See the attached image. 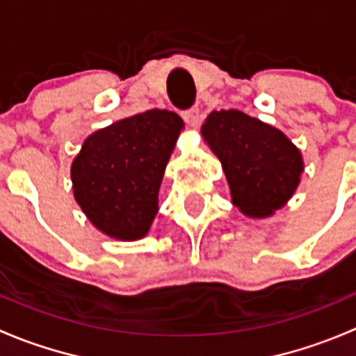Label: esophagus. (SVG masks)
<instances>
[{
	"instance_id": "34e87169",
	"label": "esophagus",
	"mask_w": 356,
	"mask_h": 356,
	"mask_svg": "<svg viewBox=\"0 0 356 356\" xmlns=\"http://www.w3.org/2000/svg\"><path fill=\"white\" fill-rule=\"evenodd\" d=\"M182 117H184V120L188 122L189 127H198V122H200V108L198 106H193V108L182 111Z\"/></svg>"
}]
</instances>
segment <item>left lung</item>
Here are the masks:
<instances>
[{
    "label": "left lung",
    "mask_w": 356,
    "mask_h": 356,
    "mask_svg": "<svg viewBox=\"0 0 356 356\" xmlns=\"http://www.w3.org/2000/svg\"><path fill=\"white\" fill-rule=\"evenodd\" d=\"M201 134L220 160L232 203L248 217H268L296 191L303 158L279 129L239 110H220L208 115Z\"/></svg>",
    "instance_id": "8db88e82"
}]
</instances>
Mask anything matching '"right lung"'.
<instances>
[{"label":"right lung","mask_w":356,"mask_h":356,"mask_svg":"<svg viewBox=\"0 0 356 356\" xmlns=\"http://www.w3.org/2000/svg\"><path fill=\"white\" fill-rule=\"evenodd\" d=\"M184 122L148 110L89 136L70 168L75 201L96 229L120 241L148 234L165 167Z\"/></svg>","instance_id":"obj_1"}]
</instances>
